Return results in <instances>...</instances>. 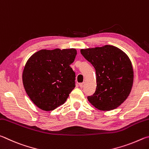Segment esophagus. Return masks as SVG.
<instances>
[{
  "mask_svg": "<svg viewBox=\"0 0 149 149\" xmlns=\"http://www.w3.org/2000/svg\"><path fill=\"white\" fill-rule=\"evenodd\" d=\"M85 84H86V82H84L80 83V84H79V86H80V87L82 88H84V87Z\"/></svg>",
  "mask_w": 149,
  "mask_h": 149,
  "instance_id": "esophagus-1",
  "label": "esophagus"
}]
</instances>
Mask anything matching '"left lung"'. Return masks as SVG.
Masks as SVG:
<instances>
[{
  "mask_svg": "<svg viewBox=\"0 0 149 149\" xmlns=\"http://www.w3.org/2000/svg\"><path fill=\"white\" fill-rule=\"evenodd\" d=\"M81 54L95 69L97 88L88 100L101 111L119 107L128 97L134 81V70L128 56L115 46L106 45L82 49Z\"/></svg>",
  "mask_w": 149,
  "mask_h": 149,
  "instance_id": "left-lung-1",
  "label": "left lung"
}]
</instances>
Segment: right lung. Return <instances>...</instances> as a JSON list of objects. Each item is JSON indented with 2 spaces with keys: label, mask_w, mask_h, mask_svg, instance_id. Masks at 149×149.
Instances as JSON below:
<instances>
[{
  "label": "right lung",
  "mask_w": 149,
  "mask_h": 149,
  "mask_svg": "<svg viewBox=\"0 0 149 149\" xmlns=\"http://www.w3.org/2000/svg\"><path fill=\"white\" fill-rule=\"evenodd\" d=\"M77 50L41 49L26 63L23 84L29 97L43 111H53L66 101L75 87V72L70 65Z\"/></svg>",
  "instance_id": "1"
}]
</instances>
